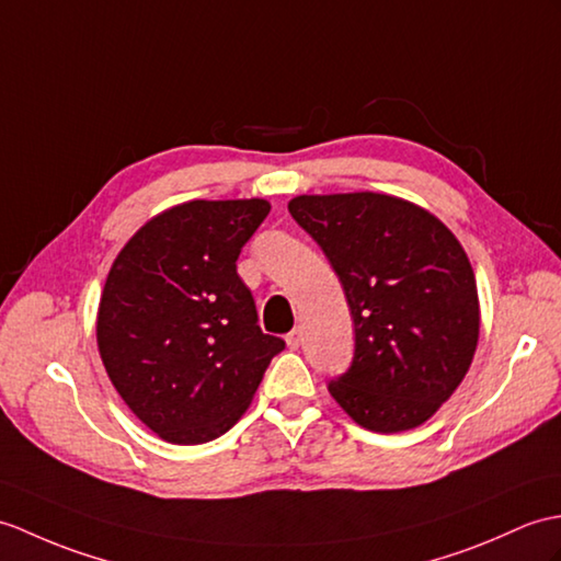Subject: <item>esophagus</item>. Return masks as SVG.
Wrapping results in <instances>:
<instances>
[{
    "label": "esophagus",
    "instance_id": "esophagus-1",
    "mask_svg": "<svg viewBox=\"0 0 561 561\" xmlns=\"http://www.w3.org/2000/svg\"><path fill=\"white\" fill-rule=\"evenodd\" d=\"M286 346L289 348L301 346V330H291L289 334H286Z\"/></svg>",
    "mask_w": 561,
    "mask_h": 561
}]
</instances>
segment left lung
Listing matches in <instances>:
<instances>
[{"mask_svg": "<svg viewBox=\"0 0 561 561\" xmlns=\"http://www.w3.org/2000/svg\"><path fill=\"white\" fill-rule=\"evenodd\" d=\"M291 217L340 277L356 330L351 368L330 382L360 427L403 433L433 419L478 346L473 267L442 221L387 193L296 195Z\"/></svg>", "mask_w": 561, "mask_h": 561, "instance_id": "left-lung-1", "label": "left lung"}]
</instances>
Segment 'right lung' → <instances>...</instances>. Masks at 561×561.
Here are the masks:
<instances>
[{
	"instance_id": "add662e5",
	"label": "right lung",
	"mask_w": 561,
	"mask_h": 561,
	"mask_svg": "<svg viewBox=\"0 0 561 561\" xmlns=\"http://www.w3.org/2000/svg\"><path fill=\"white\" fill-rule=\"evenodd\" d=\"M270 213L263 198L188 201L142 225L116 255L98 348L138 419L172 445H203L251 407L279 336L263 334L237 260Z\"/></svg>"
}]
</instances>
